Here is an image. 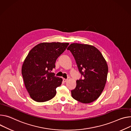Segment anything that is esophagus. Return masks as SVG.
I'll return each mask as SVG.
<instances>
[{"label":"esophagus","mask_w":131,"mask_h":131,"mask_svg":"<svg viewBox=\"0 0 131 131\" xmlns=\"http://www.w3.org/2000/svg\"><path fill=\"white\" fill-rule=\"evenodd\" d=\"M67 80H68V79H65V78L63 79V81L64 82H66Z\"/></svg>","instance_id":"1"}]
</instances>
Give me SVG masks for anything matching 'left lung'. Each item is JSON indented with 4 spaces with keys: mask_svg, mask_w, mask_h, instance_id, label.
<instances>
[{
    "mask_svg": "<svg viewBox=\"0 0 131 131\" xmlns=\"http://www.w3.org/2000/svg\"><path fill=\"white\" fill-rule=\"evenodd\" d=\"M76 61L79 72L84 77L76 81L71 91L72 97L83 103L97 100L103 91L107 79L108 67L101 53L88 44L72 43L67 49Z\"/></svg>",
    "mask_w": 131,
    "mask_h": 131,
    "instance_id": "left-lung-1",
    "label": "left lung"
}]
</instances>
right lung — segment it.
I'll use <instances>...</instances> for the list:
<instances>
[{"instance_id":"add662e5","label":"right lung","mask_w":131,"mask_h":131,"mask_svg":"<svg viewBox=\"0 0 131 131\" xmlns=\"http://www.w3.org/2000/svg\"><path fill=\"white\" fill-rule=\"evenodd\" d=\"M68 43H41L29 52L22 66V75L30 97L42 102L55 97L56 88L63 79L52 73L57 58L66 50Z\"/></svg>"}]
</instances>
